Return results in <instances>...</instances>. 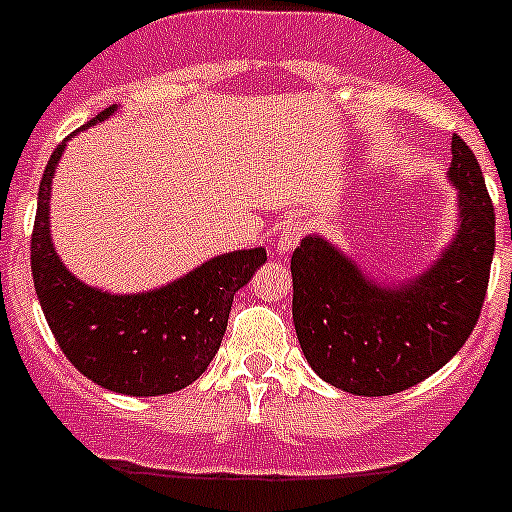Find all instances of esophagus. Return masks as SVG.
Returning a JSON list of instances; mask_svg holds the SVG:
<instances>
[{"mask_svg": "<svg viewBox=\"0 0 512 512\" xmlns=\"http://www.w3.org/2000/svg\"><path fill=\"white\" fill-rule=\"evenodd\" d=\"M305 229L308 227H305V222H300V219H288L278 232V252L293 250V247L305 237Z\"/></svg>", "mask_w": 512, "mask_h": 512, "instance_id": "34e87169", "label": "esophagus"}]
</instances>
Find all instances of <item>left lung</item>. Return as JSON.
Wrapping results in <instances>:
<instances>
[{
    "label": "left lung",
    "instance_id": "left-lung-1",
    "mask_svg": "<svg viewBox=\"0 0 512 512\" xmlns=\"http://www.w3.org/2000/svg\"><path fill=\"white\" fill-rule=\"evenodd\" d=\"M460 229L417 280L379 288L321 237L293 252V321L310 369L356 396H389L442 369L470 338L495 252V209L482 169L452 136Z\"/></svg>",
    "mask_w": 512,
    "mask_h": 512
}]
</instances>
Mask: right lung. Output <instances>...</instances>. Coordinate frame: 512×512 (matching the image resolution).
Returning a JSON list of instances; mask_svg holds the SVG:
<instances>
[{"label":"right lung","instance_id":"add662e5","mask_svg":"<svg viewBox=\"0 0 512 512\" xmlns=\"http://www.w3.org/2000/svg\"><path fill=\"white\" fill-rule=\"evenodd\" d=\"M113 111L116 105L90 123ZM62 148L65 143L52 151L42 174L30 240L32 280L47 326L70 364L103 389L128 396L181 391L207 371L219 351L234 293L267 260L265 250L214 257L186 278L143 295L88 288L62 267L50 245L47 202Z\"/></svg>","mask_w":512,"mask_h":512}]
</instances>
